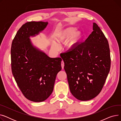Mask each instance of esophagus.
Masks as SVG:
<instances>
[{"label":"esophagus","mask_w":121,"mask_h":121,"mask_svg":"<svg viewBox=\"0 0 121 121\" xmlns=\"http://www.w3.org/2000/svg\"><path fill=\"white\" fill-rule=\"evenodd\" d=\"M61 67H62V69H64V62L63 61H62L61 62Z\"/></svg>","instance_id":"34e87169"}]
</instances>
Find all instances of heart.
<instances>
[{"instance_id":"b5f03b06","label":"heart","mask_w":121,"mask_h":121,"mask_svg":"<svg viewBox=\"0 0 121 121\" xmlns=\"http://www.w3.org/2000/svg\"><path fill=\"white\" fill-rule=\"evenodd\" d=\"M75 30L74 28L71 27L60 30L55 36L56 40L60 43H63L67 42L69 39L67 43V47L69 49H72L81 36L80 32ZM51 48L54 51H58L60 49V46L58 44L52 41L51 43Z\"/></svg>"}]
</instances>
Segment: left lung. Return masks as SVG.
<instances>
[{
    "instance_id": "left-lung-1",
    "label": "left lung",
    "mask_w": 121,
    "mask_h": 121,
    "mask_svg": "<svg viewBox=\"0 0 121 121\" xmlns=\"http://www.w3.org/2000/svg\"><path fill=\"white\" fill-rule=\"evenodd\" d=\"M83 42L61 56L64 61L69 90L78 100L86 101L99 94L110 71L108 42L96 23Z\"/></svg>"
}]
</instances>
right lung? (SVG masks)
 <instances>
[{
    "label": "right lung",
    "mask_w": 121,
    "mask_h": 121,
    "mask_svg": "<svg viewBox=\"0 0 121 121\" xmlns=\"http://www.w3.org/2000/svg\"><path fill=\"white\" fill-rule=\"evenodd\" d=\"M48 22H31L23 24L12 42V71L25 97L34 102L46 100L53 92L62 59L51 58L34 45L30 38L39 35Z\"/></svg>",
    "instance_id": "add662e5"
}]
</instances>
